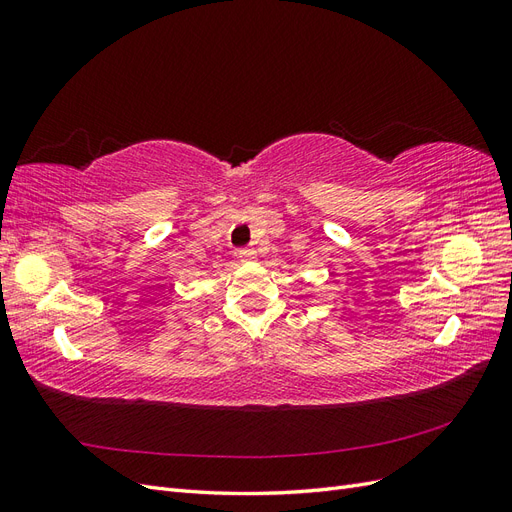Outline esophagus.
Returning a JSON list of instances; mask_svg holds the SVG:
<instances>
[{
    "label": "esophagus",
    "mask_w": 512,
    "mask_h": 512,
    "mask_svg": "<svg viewBox=\"0 0 512 512\" xmlns=\"http://www.w3.org/2000/svg\"><path fill=\"white\" fill-rule=\"evenodd\" d=\"M237 256L241 262H252V260H256V250H252V247H245V250H239Z\"/></svg>",
    "instance_id": "34e87169"
}]
</instances>
